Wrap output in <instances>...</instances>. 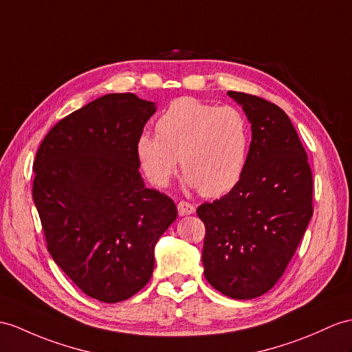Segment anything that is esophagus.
<instances>
[{
	"label": "esophagus",
	"mask_w": 352,
	"mask_h": 352,
	"mask_svg": "<svg viewBox=\"0 0 352 352\" xmlns=\"http://www.w3.org/2000/svg\"><path fill=\"white\" fill-rule=\"evenodd\" d=\"M177 212H179V215H181V217L192 215V213L195 212V208L191 203L182 200V201H179V204H177Z\"/></svg>",
	"instance_id": "1"
}]
</instances>
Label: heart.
<instances>
[{"label":"heart","mask_w":352,"mask_h":352,"mask_svg":"<svg viewBox=\"0 0 352 352\" xmlns=\"http://www.w3.org/2000/svg\"><path fill=\"white\" fill-rule=\"evenodd\" d=\"M155 128L157 134L144 131L135 142L137 160L153 185L167 186L179 160L188 184L204 197H221L241 182L251 131L239 109L182 97L170 102Z\"/></svg>","instance_id":"b5f03b06"}]
</instances>
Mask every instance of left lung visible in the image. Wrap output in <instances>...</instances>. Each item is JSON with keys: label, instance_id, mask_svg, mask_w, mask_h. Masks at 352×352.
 I'll return each instance as SVG.
<instances>
[{"label": "left lung", "instance_id": "1", "mask_svg": "<svg viewBox=\"0 0 352 352\" xmlns=\"http://www.w3.org/2000/svg\"><path fill=\"white\" fill-rule=\"evenodd\" d=\"M245 110L252 140L233 190L197 215L206 227L204 276L237 300L263 296L284 275L312 218V170L296 128L280 107L228 91Z\"/></svg>", "mask_w": 352, "mask_h": 352}]
</instances>
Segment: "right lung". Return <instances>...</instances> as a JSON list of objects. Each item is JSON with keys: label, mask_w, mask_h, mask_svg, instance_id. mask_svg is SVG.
<instances>
[{"label": "right lung", "mask_w": 352, "mask_h": 352, "mask_svg": "<svg viewBox=\"0 0 352 352\" xmlns=\"http://www.w3.org/2000/svg\"><path fill=\"white\" fill-rule=\"evenodd\" d=\"M155 102L107 94L61 119L34 161L32 199L47 251L85 294L104 303L148 284L153 248L177 217L168 195L144 186L137 137Z\"/></svg>", "instance_id": "obj_1"}]
</instances>
